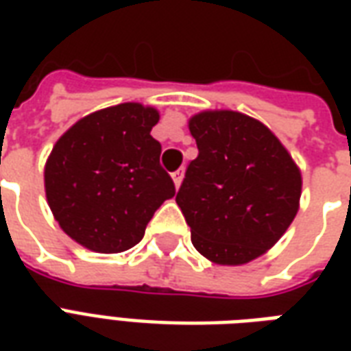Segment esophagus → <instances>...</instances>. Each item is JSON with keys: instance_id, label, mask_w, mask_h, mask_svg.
<instances>
[{"instance_id": "esophagus-1", "label": "esophagus", "mask_w": 351, "mask_h": 351, "mask_svg": "<svg viewBox=\"0 0 351 351\" xmlns=\"http://www.w3.org/2000/svg\"><path fill=\"white\" fill-rule=\"evenodd\" d=\"M182 178H184V169H178V171H175V173H173V182H175L176 188H180Z\"/></svg>"}]
</instances>
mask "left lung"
Segmentation results:
<instances>
[{
    "label": "left lung",
    "mask_w": 351,
    "mask_h": 351,
    "mask_svg": "<svg viewBox=\"0 0 351 351\" xmlns=\"http://www.w3.org/2000/svg\"><path fill=\"white\" fill-rule=\"evenodd\" d=\"M199 156L186 169L176 203L199 254L218 265L263 256L299 210L301 171L276 135L235 110L190 118Z\"/></svg>",
    "instance_id": "obj_1"
}]
</instances>
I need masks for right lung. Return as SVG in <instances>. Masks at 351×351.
<instances>
[{"mask_svg":"<svg viewBox=\"0 0 351 351\" xmlns=\"http://www.w3.org/2000/svg\"><path fill=\"white\" fill-rule=\"evenodd\" d=\"M160 112L122 103L80 118L52 148L45 191L54 218L73 241L101 254L130 250L175 184L161 169L150 135Z\"/></svg>","mask_w":351,"mask_h":351,"instance_id":"right-lung-1","label":"right lung"}]
</instances>
